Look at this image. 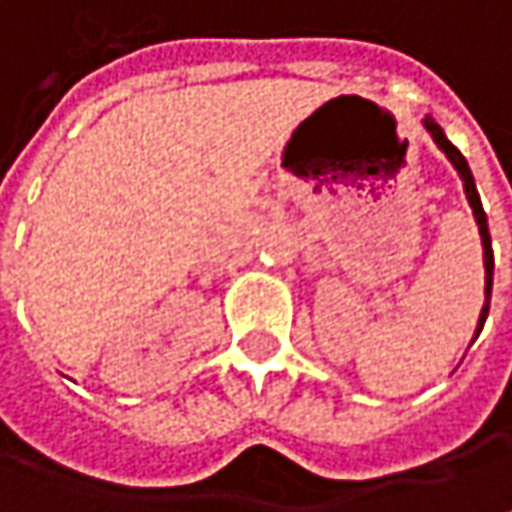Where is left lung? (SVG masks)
<instances>
[{
    "mask_svg": "<svg viewBox=\"0 0 512 512\" xmlns=\"http://www.w3.org/2000/svg\"><path fill=\"white\" fill-rule=\"evenodd\" d=\"M423 127L429 130V136L435 138V144L446 153V159L455 165V170L461 173V179H464V191L466 199H469V208H472V214H475V223H478V231H481V246H484V295H487V301H484V310H481V316H478V330H475V336L481 333V327H484V321H487V313H490V292H493V243H490V228H487V214H484V205H481V196H478V188H475V179H472V170L466 165V159L461 156V150L449 141V138L443 136V130L437 127L432 118H426L423 121Z\"/></svg>",
    "mask_w": 512,
    "mask_h": 512,
    "instance_id": "8db88e82",
    "label": "left lung"
}]
</instances>
